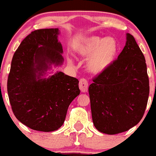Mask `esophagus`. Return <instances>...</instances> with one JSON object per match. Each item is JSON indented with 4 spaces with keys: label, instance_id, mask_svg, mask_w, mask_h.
<instances>
[{
    "label": "esophagus",
    "instance_id": "34e87169",
    "mask_svg": "<svg viewBox=\"0 0 156 156\" xmlns=\"http://www.w3.org/2000/svg\"><path fill=\"white\" fill-rule=\"evenodd\" d=\"M88 86H89V84H88V81L86 80V79H81V80H80L79 87H80V89L81 90V92H87Z\"/></svg>",
    "mask_w": 156,
    "mask_h": 156
}]
</instances>
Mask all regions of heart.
I'll list each match as a JSON object with an SVG mask.
<instances>
[{"instance_id": "1", "label": "heart", "mask_w": 156, "mask_h": 156, "mask_svg": "<svg viewBox=\"0 0 156 156\" xmlns=\"http://www.w3.org/2000/svg\"><path fill=\"white\" fill-rule=\"evenodd\" d=\"M76 51L83 58L90 56L87 63L89 71L101 73L115 61L118 52V43L113 38L93 35L82 40L76 46Z\"/></svg>"}]
</instances>
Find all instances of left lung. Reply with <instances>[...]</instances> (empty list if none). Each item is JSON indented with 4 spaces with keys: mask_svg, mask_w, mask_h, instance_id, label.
<instances>
[{
    "mask_svg": "<svg viewBox=\"0 0 156 156\" xmlns=\"http://www.w3.org/2000/svg\"><path fill=\"white\" fill-rule=\"evenodd\" d=\"M89 86L94 126L106 134L130 130L143 117L149 94L147 67L135 38L127 34L124 49Z\"/></svg>",
    "mask_w": 156,
    "mask_h": 156,
    "instance_id": "8db88e82",
    "label": "left lung"
}]
</instances>
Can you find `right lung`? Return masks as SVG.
Returning a JSON list of instances; mask_svg holds the SVG:
<instances>
[{"label": "right lung", "mask_w": 156, "mask_h": 156, "mask_svg": "<svg viewBox=\"0 0 156 156\" xmlns=\"http://www.w3.org/2000/svg\"><path fill=\"white\" fill-rule=\"evenodd\" d=\"M58 29L32 31L16 49L7 79V93L15 117L32 130L50 132L65 121L69 105L80 95L79 80L58 72L41 78L51 64H62Z\"/></svg>", "instance_id": "add662e5"}]
</instances>
